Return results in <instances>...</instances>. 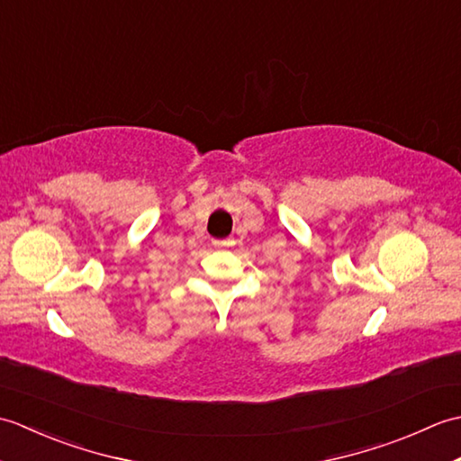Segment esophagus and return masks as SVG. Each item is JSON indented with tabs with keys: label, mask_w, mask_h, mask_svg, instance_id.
Here are the masks:
<instances>
[{
	"label": "esophagus",
	"mask_w": 461,
	"mask_h": 461,
	"mask_svg": "<svg viewBox=\"0 0 461 461\" xmlns=\"http://www.w3.org/2000/svg\"><path fill=\"white\" fill-rule=\"evenodd\" d=\"M231 240H215L213 241V246H218V248H225V246H231Z\"/></svg>",
	"instance_id": "1"
}]
</instances>
